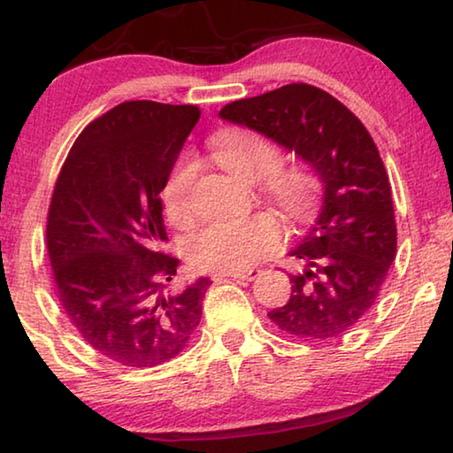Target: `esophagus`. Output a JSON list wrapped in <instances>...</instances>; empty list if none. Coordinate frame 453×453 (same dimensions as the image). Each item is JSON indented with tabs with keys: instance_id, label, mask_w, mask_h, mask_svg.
<instances>
[{
	"instance_id": "34e87169",
	"label": "esophagus",
	"mask_w": 453,
	"mask_h": 453,
	"mask_svg": "<svg viewBox=\"0 0 453 453\" xmlns=\"http://www.w3.org/2000/svg\"><path fill=\"white\" fill-rule=\"evenodd\" d=\"M227 276L234 280H256L257 276H260V270L252 268V270H242V272H229Z\"/></svg>"
}]
</instances>
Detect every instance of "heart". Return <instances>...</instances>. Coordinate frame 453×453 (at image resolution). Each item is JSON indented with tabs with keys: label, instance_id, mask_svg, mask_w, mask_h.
Returning <instances> with one entry per match:
<instances>
[{
	"label": "heart",
	"instance_id": "1",
	"mask_svg": "<svg viewBox=\"0 0 453 453\" xmlns=\"http://www.w3.org/2000/svg\"><path fill=\"white\" fill-rule=\"evenodd\" d=\"M213 157L221 167L232 171L243 181H257L269 175L280 163L276 145L243 128H229L215 136ZM193 177H196V163L191 159L179 161L167 177L163 188V203L171 219L181 221L189 215ZM265 189L290 218L304 219L317 207L320 185L312 169L304 165H292V167L277 169L268 179ZM282 235V226L270 213L246 219H219L193 235L189 256L201 270L240 272L274 254Z\"/></svg>",
	"mask_w": 453,
	"mask_h": 453
}]
</instances>
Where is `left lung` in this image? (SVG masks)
<instances>
[{"mask_svg":"<svg viewBox=\"0 0 453 453\" xmlns=\"http://www.w3.org/2000/svg\"><path fill=\"white\" fill-rule=\"evenodd\" d=\"M219 117L278 142L322 185L317 219L290 250L304 270L290 274V300L270 311V320L314 342L347 334L375 304L397 252L389 177L369 131L334 96L304 82L235 100Z\"/></svg>","mask_w":453,"mask_h":453,"instance_id":"8db88e82","label":"left lung"}]
</instances>
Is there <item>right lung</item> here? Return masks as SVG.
<instances>
[{
  "mask_svg": "<svg viewBox=\"0 0 453 453\" xmlns=\"http://www.w3.org/2000/svg\"><path fill=\"white\" fill-rule=\"evenodd\" d=\"M201 111L131 100L72 145L48 211L46 243L60 304L78 334L125 367L177 357L201 320L211 280L175 288L159 193Z\"/></svg>",
  "mask_w": 453,
  "mask_h": 453,
  "instance_id": "obj_1",
  "label": "right lung"
}]
</instances>
